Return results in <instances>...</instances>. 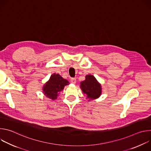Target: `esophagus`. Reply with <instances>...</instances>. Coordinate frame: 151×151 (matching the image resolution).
Wrapping results in <instances>:
<instances>
[{
  "mask_svg": "<svg viewBox=\"0 0 151 151\" xmlns=\"http://www.w3.org/2000/svg\"><path fill=\"white\" fill-rule=\"evenodd\" d=\"M70 82H71L72 83H75L76 82V78H72L70 79Z\"/></svg>",
  "mask_w": 151,
  "mask_h": 151,
  "instance_id": "obj_1",
  "label": "esophagus"
}]
</instances>
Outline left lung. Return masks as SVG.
<instances>
[{"label": "left lung", "instance_id": "8db88e82", "mask_svg": "<svg viewBox=\"0 0 151 151\" xmlns=\"http://www.w3.org/2000/svg\"><path fill=\"white\" fill-rule=\"evenodd\" d=\"M81 88L87 98L91 99L98 98L101 93V85L93 75L85 76V80L81 82Z\"/></svg>", "mask_w": 151, "mask_h": 151}]
</instances>
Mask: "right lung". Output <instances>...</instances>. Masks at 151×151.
<instances>
[{
	"label": "right lung",
	"mask_w": 151,
	"mask_h": 151,
	"mask_svg": "<svg viewBox=\"0 0 151 151\" xmlns=\"http://www.w3.org/2000/svg\"><path fill=\"white\" fill-rule=\"evenodd\" d=\"M68 80L63 79L58 74H53L50 80L46 83L43 88V92L48 98L54 100L57 98L58 93L62 91L64 86L68 85Z\"/></svg>",
	"instance_id": "add662e5"
}]
</instances>
